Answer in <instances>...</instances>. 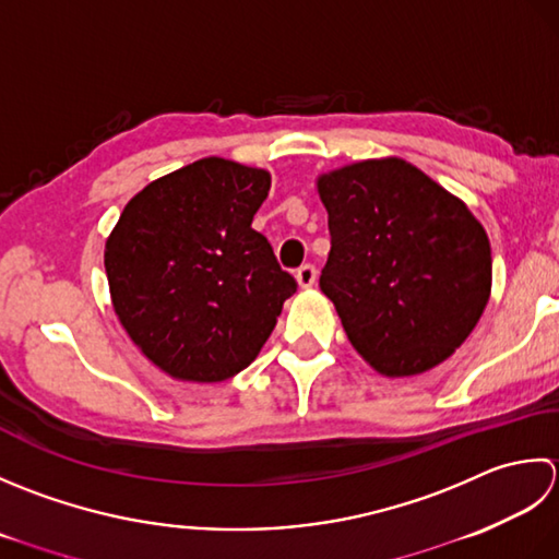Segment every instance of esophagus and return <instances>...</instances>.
<instances>
[{
  "label": "esophagus",
  "mask_w": 559,
  "mask_h": 559,
  "mask_svg": "<svg viewBox=\"0 0 559 559\" xmlns=\"http://www.w3.org/2000/svg\"><path fill=\"white\" fill-rule=\"evenodd\" d=\"M296 284H299L301 289H311L316 284V267L313 265H301L296 270Z\"/></svg>",
  "instance_id": "34e87169"
}]
</instances>
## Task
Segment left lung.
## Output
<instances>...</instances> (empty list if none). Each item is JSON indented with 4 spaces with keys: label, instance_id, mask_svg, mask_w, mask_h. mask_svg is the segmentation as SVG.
<instances>
[{
    "label": "left lung",
    "instance_id": "obj_1",
    "mask_svg": "<svg viewBox=\"0 0 559 559\" xmlns=\"http://www.w3.org/2000/svg\"><path fill=\"white\" fill-rule=\"evenodd\" d=\"M330 255L321 289L369 367L405 379L447 361L492 292L485 226L461 198L401 156L325 170Z\"/></svg>",
    "mask_w": 559,
    "mask_h": 559
}]
</instances>
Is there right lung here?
Listing matches in <instances>:
<instances>
[{"mask_svg": "<svg viewBox=\"0 0 559 559\" xmlns=\"http://www.w3.org/2000/svg\"><path fill=\"white\" fill-rule=\"evenodd\" d=\"M265 168L207 156L144 186L106 238L112 311L166 376L219 383L253 361L296 282L253 216Z\"/></svg>", "mask_w": 559, "mask_h": 559, "instance_id": "add662e5", "label": "right lung"}]
</instances>
